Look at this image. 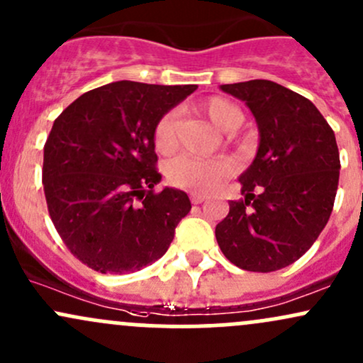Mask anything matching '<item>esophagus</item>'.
<instances>
[{
	"label": "esophagus",
	"instance_id": "esophagus-1",
	"mask_svg": "<svg viewBox=\"0 0 363 363\" xmlns=\"http://www.w3.org/2000/svg\"><path fill=\"white\" fill-rule=\"evenodd\" d=\"M203 201H205V196H201V194H191V203L193 205H200Z\"/></svg>",
	"mask_w": 363,
	"mask_h": 363
}]
</instances>
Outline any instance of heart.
Here are the masks:
<instances>
[{
  "label": "heart",
  "mask_w": 363,
  "mask_h": 363,
  "mask_svg": "<svg viewBox=\"0 0 363 363\" xmlns=\"http://www.w3.org/2000/svg\"><path fill=\"white\" fill-rule=\"evenodd\" d=\"M200 110L212 121L215 127L224 133H233L242 123V111L225 98H210L203 101ZM155 148L160 153H169L177 143V113L174 110L158 118L153 130ZM234 172L229 158H198L193 155H179L167 163V179L174 186L194 193H212Z\"/></svg>",
  "instance_id": "b5f03b06"
}]
</instances>
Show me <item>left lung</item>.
<instances>
[{
  "label": "left lung",
  "mask_w": 363,
  "mask_h": 363,
  "mask_svg": "<svg viewBox=\"0 0 363 363\" xmlns=\"http://www.w3.org/2000/svg\"><path fill=\"white\" fill-rule=\"evenodd\" d=\"M220 89L252 110L260 145L240 177L245 200L229 201L215 238L240 269L274 272L303 257L328 224L341 169L336 138L310 99L277 82Z\"/></svg>",
  "instance_id": "obj_1"
}]
</instances>
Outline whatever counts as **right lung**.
<instances>
[{"label":"right lung","mask_w":363,"mask_h":363,"mask_svg":"<svg viewBox=\"0 0 363 363\" xmlns=\"http://www.w3.org/2000/svg\"><path fill=\"white\" fill-rule=\"evenodd\" d=\"M194 84L118 81L70 103L45 145L48 212L75 258L101 274H129L169 250L189 213L184 191H155L153 130Z\"/></svg>","instance_id":"right-lung-1"}]
</instances>
